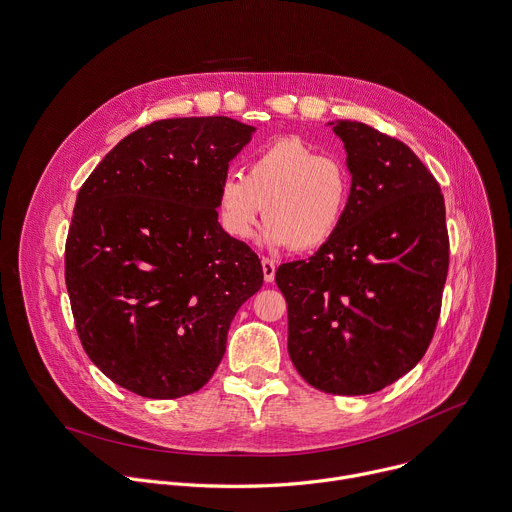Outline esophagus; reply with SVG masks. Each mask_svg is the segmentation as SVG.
Listing matches in <instances>:
<instances>
[{
	"mask_svg": "<svg viewBox=\"0 0 512 512\" xmlns=\"http://www.w3.org/2000/svg\"><path fill=\"white\" fill-rule=\"evenodd\" d=\"M261 267H263V277H265V281L271 283V281L275 279V261L263 257V259H261Z\"/></svg>",
	"mask_w": 512,
	"mask_h": 512,
	"instance_id": "1",
	"label": "esophagus"
}]
</instances>
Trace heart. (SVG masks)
I'll list each match as a JSON object with an SVG mask.
<instances>
[{
	"mask_svg": "<svg viewBox=\"0 0 512 512\" xmlns=\"http://www.w3.org/2000/svg\"><path fill=\"white\" fill-rule=\"evenodd\" d=\"M352 174L330 154L300 137H281L257 150L241 174H227L216 188L221 227L237 241L253 237L263 210V243L271 249L314 251L340 231L348 214Z\"/></svg>",
	"mask_w": 512,
	"mask_h": 512,
	"instance_id": "obj_1",
	"label": "heart"
}]
</instances>
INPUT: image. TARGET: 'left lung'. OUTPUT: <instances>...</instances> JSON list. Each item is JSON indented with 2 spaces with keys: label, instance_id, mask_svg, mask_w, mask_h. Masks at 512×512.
Returning <instances> with one entry per match:
<instances>
[{
  "label": "left lung",
  "instance_id": "obj_1",
  "mask_svg": "<svg viewBox=\"0 0 512 512\" xmlns=\"http://www.w3.org/2000/svg\"><path fill=\"white\" fill-rule=\"evenodd\" d=\"M352 174L348 214L308 261L277 267L287 302V350L312 387L371 395L425 354L448 277L440 184L395 137L334 121Z\"/></svg>",
  "mask_w": 512,
  "mask_h": 512
}]
</instances>
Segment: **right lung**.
<instances>
[{
    "label": "right lung",
    "instance_id": "1",
    "mask_svg": "<svg viewBox=\"0 0 512 512\" xmlns=\"http://www.w3.org/2000/svg\"><path fill=\"white\" fill-rule=\"evenodd\" d=\"M253 133L231 117L156 121L123 137L77 194L64 251L72 316L99 371L135 395L204 387L263 285L259 257L214 204Z\"/></svg>",
    "mask_w": 512,
    "mask_h": 512
}]
</instances>
